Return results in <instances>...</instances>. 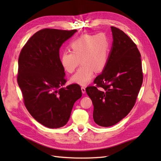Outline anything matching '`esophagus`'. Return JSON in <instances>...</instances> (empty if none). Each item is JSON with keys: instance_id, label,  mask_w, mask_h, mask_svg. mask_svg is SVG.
<instances>
[{"instance_id": "1", "label": "esophagus", "mask_w": 161, "mask_h": 161, "mask_svg": "<svg viewBox=\"0 0 161 161\" xmlns=\"http://www.w3.org/2000/svg\"><path fill=\"white\" fill-rule=\"evenodd\" d=\"M81 91H82V93H85L86 92V88L85 86H81Z\"/></svg>"}]
</instances>
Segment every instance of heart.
<instances>
[{
    "mask_svg": "<svg viewBox=\"0 0 161 161\" xmlns=\"http://www.w3.org/2000/svg\"><path fill=\"white\" fill-rule=\"evenodd\" d=\"M111 40L105 33L86 34L78 37L70 46L71 52L65 51L60 56L62 67L71 74L80 62L82 66L71 78V82L80 85L89 84L95 71L103 70L108 62Z\"/></svg>",
    "mask_w": 161,
    "mask_h": 161,
    "instance_id": "b5f03b06",
    "label": "heart"
}]
</instances>
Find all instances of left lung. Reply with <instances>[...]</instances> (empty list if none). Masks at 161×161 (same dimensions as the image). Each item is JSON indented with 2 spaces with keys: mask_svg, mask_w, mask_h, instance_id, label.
Masks as SVG:
<instances>
[{
  "mask_svg": "<svg viewBox=\"0 0 161 161\" xmlns=\"http://www.w3.org/2000/svg\"><path fill=\"white\" fill-rule=\"evenodd\" d=\"M113 43L108 62L86 92L94 106L93 119L103 127L118 123L136 103L143 81L140 53L119 29L111 27Z\"/></svg>",
  "mask_w": 161,
  "mask_h": 161,
  "instance_id": "1",
  "label": "left lung"
}]
</instances>
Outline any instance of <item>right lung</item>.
Wrapping results in <instances>:
<instances>
[{"label":"right lung","instance_id":"right-lung-1","mask_svg":"<svg viewBox=\"0 0 161 161\" xmlns=\"http://www.w3.org/2000/svg\"><path fill=\"white\" fill-rule=\"evenodd\" d=\"M76 31L43 29L29 39L19 54L17 82L23 103L33 118L47 128L65 125L82 96L79 85L61 87L66 80L60 48Z\"/></svg>","mask_w":161,"mask_h":161}]
</instances>
